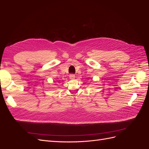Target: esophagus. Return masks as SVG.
Listing matches in <instances>:
<instances>
[{
    "label": "esophagus",
    "instance_id": "34e87169",
    "mask_svg": "<svg viewBox=\"0 0 149 149\" xmlns=\"http://www.w3.org/2000/svg\"><path fill=\"white\" fill-rule=\"evenodd\" d=\"M70 78L71 79H74L75 78V75L74 74H70Z\"/></svg>",
    "mask_w": 149,
    "mask_h": 149
}]
</instances>
